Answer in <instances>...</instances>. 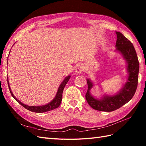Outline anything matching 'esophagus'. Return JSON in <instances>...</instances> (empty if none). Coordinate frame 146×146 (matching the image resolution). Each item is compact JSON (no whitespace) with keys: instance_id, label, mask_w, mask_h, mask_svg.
I'll return each mask as SVG.
<instances>
[{"instance_id":"1","label":"esophagus","mask_w":146,"mask_h":146,"mask_svg":"<svg viewBox=\"0 0 146 146\" xmlns=\"http://www.w3.org/2000/svg\"><path fill=\"white\" fill-rule=\"evenodd\" d=\"M84 70V67L82 64H78V66H76L75 69V73L76 74H80L81 73L82 71Z\"/></svg>"}]
</instances>
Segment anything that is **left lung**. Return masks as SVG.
I'll list each match as a JSON object with an SVG mask.
<instances>
[{"label": "left lung", "mask_w": 146, "mask_h": 146, "mask_svg": "<svg viewBox=\"0 0 146 146\" xmlns=\"http://www.w3.org/2000/svg\"><path fill=\"white\" fill-rule=\"evenodd\" d=\"M117 41L115 51L122 55L127 63V78L122 88L114 95H104L95 98L91 94V89L94 83L90 79H86L88 90L85 97L88 104L95 110L104 111H111L119 108L131 100L134 95L138 83L139 63L137 54L132 43L122 33L115 32Z\"/></svg>", "instance_id": "left-lung-1"}]
</instances>
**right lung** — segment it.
Here are the masks:
<instances>
[{
    "label": "right lung",
    "mask_w": 146,
    "mask_h": 146,
    "mask_svg": "<svg viewBox=\"0 0 146 146\" xmlns=\"http://www.w3.org/2000/svg\"><path fill=\"white\" fill-rule=\"evenodd\" d=\"M71 76H67L66 77H65V78L62 83H61V84L58 88V91L56 92V94L54 98L52 99V101L49 102V103L46 104V105H39V106H29V105H27L24 104L23 103H22L21 101L18 100L16 97H15L14 94H12V92L11 90L10 85H9V80L7 78V81H8V86H9V90H10V92L11 94V95L12 96L15 100H16L19 104H21L22 106H23L24 108H26V109L29 110L31 111H33V112H36V113H42V112H46V111H48L52 110H54L55 108H58L59 106L60 105V104L62 100V94H63V89L64 88L65 85H66V83L68 82L69 81V80Z\"/></svg>",
    "instance_id": "1"
}]
</instances>
